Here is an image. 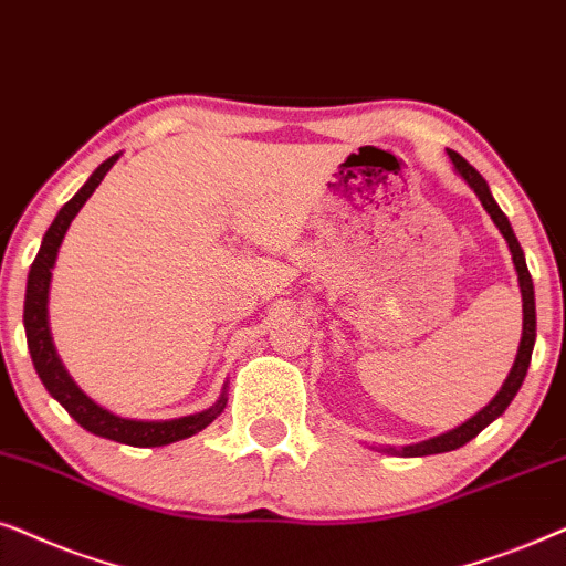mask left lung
Returning <instances> with one entry per match:
<instances>
[{
	"label": "left lung",
	"mask_w": 566,
	"mask_h": 566,
	"mask_svg": "<svg viewBox=\"0 0 566 566\" xmlns=\"http://www.w3.org/2000/svg\"><path fill=\"white\" fill-rule=\"evenodd\" d=\"M450 163L458 176H461L473 193L479 196L481 207L486 209V214L492 217V222L500 228L502 238L507 240V248L512 253V263H515L517 271V284H520V295H523V336H520V346H517V357L512 361V370L507 375V380L502 382L500 394H496L492 401H489L484 409L473 413L471 419H465L461 427L450 429V432H442L437 437H429V440L413 442V446H403V448H382V453H396V455H406V458H419V455H437V453H450V450L463 448L465 442H471L481 429L492 424L496 417H502L504 409H507L512 398L517 396L520 386H523L525 373L531 367V354H533V344H536V295H533V279L531 271L525 266V253L520 248L515 232H512V224L504 212L500 209V205L494 201L492 191H489V184L481 178V172L463 160L461 155L448 149Z\"/></svg>",
	"instance_id": "obj_1"
}]
</instances>
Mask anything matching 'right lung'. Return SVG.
I'll use <instances>...</instances> for the list:
<instances>
[{"label": "right lung", "instance_id": "add662e5", "mask_svg": "<svg viewBox=\"0 0 566 566\" xmlns=\"http://www.w3.org/2000/svg\"><path fill=\"white\" fill-rule=\"evenodd\" d=\"M118 157L120 153L111 155L108 160L97 165L93 176L85 180V186H82L80 191L74 193L62 209H59L54 222H51L46 235H43L41 251H38L28 274L22 323H25L28 349H30V359H33L38 378H41L49 394L54 396L66 411H70V417L77 421L80 427H85L87 432H93L97 437H105V440L124 442V446H132V448H160V446H170V442L186 440V437L201 432V429L212 424V421L224 411V406H228V382H224L222 396L217 398V403L199 413H188V417H178V419H157V421L118 417V413H113L105 409V406L93 401V398H90L85 390L74 382L72 375L66 373L64 361L59 359L54 338H51V328H49L51 269H54L56 263L59 248H62V240L66 235V230H70L72 220L77 217L80 209L85 207V201L93 196L95 188L101 186L105 172L113 168V163H116Z\"/></svg>", "mask_w": 566, "mask_h": 566}]
</instances>
